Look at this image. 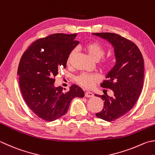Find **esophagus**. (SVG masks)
<instances>
[{"label": "esophagus", "mask_w": 155, "mask_h": 155, "mask_svg": "<svg viewBox=\"0 0 155 155\" xmlns=\"http://www.w3.org/2000/svg\"><path fill=\"white\" fill-rule=\"evenodd\" d=\"M84 95H85L86 97H93L94 96L93 93L91 92H89V91H87L85 92V94H84Z\"/></svg>", "instance_id": "obj_1"}]
</instances>
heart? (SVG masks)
Returning a JSON list of instances; mask_svg holds the SVG:
<instances>
[{
	"label": "heart",
	"instance_id": "b5f03b06",
	"mask_svg": "<svg viewBox=\"0 0 155 155\" xmlns=\"http://www.w3.org/2000/svg\"><path fill=\"white\" fill-rule=\"evenodd\" d=\"M84 50H86L87 52L89 54V56L93 58L95 60H99L104 56L105 50L103 48L101 44H99L97 42L93 41L89 42L84 45ZM75 50H72L71 53L69 54L67 62L70 63L71 62L72 57L75 54ZM111 64V61L110 59L105 58L103 59L101 61V66L105 68H108ZM100 81V77L97 74H90V73H82L78 75L77 77V83L87 89H91L92 88L95 84L98 83Z\"/></svg>",
	"mask_w": 155,
	"mask_h": 155
}]
</instances>
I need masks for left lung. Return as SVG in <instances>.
<instances>
[{"instance_id":"1","label":"left lung","mask_w":155,"mask_h":155,"mask_svg":"<svg viewBox=\"0 0 155 155\" xmlns=\"http://www.w3.org/2000/svg\"><path fill=\"white\" fill-rule=\"evenodd\" d=\"M111 44L116 64L106 75L103 88L110 89L114 96L99 95L104 101L103 110L96 116L107 122L122 117L134 107L140 95L144 81V59L136 45L113 33H93Z\"/></svg>"}]
</instances>
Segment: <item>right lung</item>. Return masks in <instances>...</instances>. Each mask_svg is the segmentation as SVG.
Listing matches in <instances>:
<instances>
[{
    "instance_id": "right-lung-1",
    "label": "right lung",
    "mask_w": 155,
    "mask_h": 155,
    "mask_svg": "<svg viewBox=\"0 0 155 155\" xmlns=\"http://www.w3.org/2000/svg\"><path fill=\"white\" fill-rule=\"evenodd\" d=\"M74 34L55 33L39 39L30 45L20 60L17 74L26 104L39 118L47 122L67 112L74 97H83V90L76 84L67 92L54 86L60 67L66 68L71 51L79 44Z\"/></svg>"
}]
</instances>
